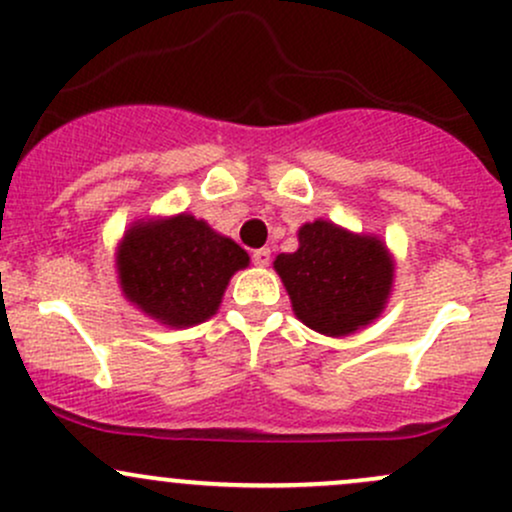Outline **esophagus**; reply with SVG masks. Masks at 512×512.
<instances>
[{"mask_svg":"<svg viewBox=\"0 0 512 512\" xmlns=\"http://www.w3.org/2000/svg\"><path fill=\"white\" fill-rule=\"evenodd\" d=\"M269 260H272V250L269 248H260L252 252V262H255L257 267H267Z\"/></svg>","mask_w":512,"mask_h":512,"instance_id":"34e87169","label":"esophagus"}]
</instances>
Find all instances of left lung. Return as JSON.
I'll return each mask as SVG.
<instances>
[{"instance_id":"left-lung-1","label":"left lung","mask_w":512,"mask_h":512,"mask_svg":"<svg viewBox=\"0 0 512 512\" xmlns=\"http://www.w3.org/2000/svg\"><path fill=\"white\" fill-rule=\"evenodd\" d=\"M293 315L325 337L354 334L383 315L395 284V257L378 236L327 219L298 228V250L274 260Z\"/></svg>"}]
</instances>
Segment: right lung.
Segmentation results:
<instances>
[{
  "label": "right lung",
  "mask_w": 512,
  "mask_h": 512,
  "mask_svg": "<svg viewBox=\"0 0 512 512\" xmlns=\"http://www.w3.org/2000/svg\"><path fill=\"white\" fill-rule=\"evenodd\" d=\"M248 264L236 240L187 211L137 219L115 250L122 296L173 330L214 317L231 276Z\"/></svg>",
  "instance_id": "1"
}]
</instances>
